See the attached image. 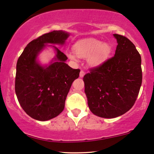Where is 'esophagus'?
I'll return each mask as SVG.
<instances>
[{
	"instance_id": "34e87169",
	"label": "esophagus",
	"mask_w": 154,
	"mask_h": 154,
	"mask_svg": "<svg viewBox=\"0 0 154 154\" xmlns=\"http://www.w3.org/2000/svg\"><path fill=\"white\" fill-rule=\"evenodd\" d=\"M85 71L81 70V71H80V73H79V77H83L84 76H85Z\"/></svg>"
}]
</instances>
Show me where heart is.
Wrapping results in <instances>:
<instances>
[{
	"label": "heart",
	"instance_id": "heart-1",
	"mask_svg": "<svg viewBox=\"0 0 154 154\" xmlns=\"http://www.w3.org/2000/svg\"><path fill=\"white\" fill-rule=\"evenodd\" d=\"M75 51L79 57H89V65L96 67L107 57L110 52V47L100 40L90 39L77 42L75 45ZM67 55L72 61H77V56L73 52H67Z\"/></svg>",
	"mask_w": 154,
	"mask_h": 154
}]
</instances>
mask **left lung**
<instances>
[{"label": "left lung", "mask_w": 154, "mask_h": 154, "mask_svg": "<svg viewBox=\"0 0 154 154\" xmlns=\"http://www.w3.org/2000/svg\"><path fill=\"white\" fill-rule=\"evenodd\" d=\"M114 57L84 76L85 92L94 115L112 119L125 114L135 103L142 82L141 58L126 37L114 34Z\"/></svg>", "instance_id": "1"}]
</instances>
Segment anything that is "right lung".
Listing matches in <instances>:
<instances>
[{
  "label": "right lung",
  "mask_w": 154,
  "mask_h": 154,
  "mask_svg": "<svg viewBox=\"0 0 154 154\" xmlns=\"http://www.w3.org/2000/svg\"><path fill=\"white\" fill-rule=\"evenodd\" d=\"M63 30L42 35L27 45L16 65L15 90L21 107L34 119L48 121L56 117L65 108L66 97L79 69L65 63L67 56L55 45H64L69 36ZM47 46L54 48L56 56L48 65L42 66L37 57Z\"/></svg>",
  "instance_id": "1"
}]
</instances>
